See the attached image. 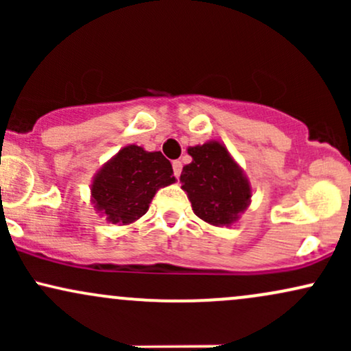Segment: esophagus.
<instances>
[{
  "label": "esophagus",
  "mask_w": 351,
  "mask_h": 351,
  "mask_svg": "<svg viewBox=\"0 0 351 351\" xmlns=\"http://www.w3.org/2000/svg\"><path fill=\"white\" fill-rule=\"evenodd\" d=\"M181 168H183V165H181L180 160H175V162H173V173H175L176 178H180Z\"/></svg>",
  "instance_id": "obj_1"
}]
</instances>
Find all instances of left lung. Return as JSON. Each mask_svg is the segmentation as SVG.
Instances as JSON below:
<instances>
[{
    "instance_id": "left-lung-1",
    "label": "left lung",
    "mask_w": 351,
    "mask_h": 351,
    "mask_svg": "<svg viewBox=\"0 0 351 351\" xmlns=\"http://www.w3.org/2000/svg\"><path fill=\"white\" fill-rule=\"evenodd\" d=\"M193 162L183 167L181 183L195 215L215 226L232 224L247 208L251 188L226 148L209 142L188 148Z\"/></svg>"
}]
</instances>
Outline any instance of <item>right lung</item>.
<instances>
[{
	"label": "right lung",
	"mask_w": 351,
	"mask_h": 351,
	"mask_svg": "<svg viewBox=\"0 0 351 351\" xmlns=\"http://www.w3.org/2000/svg\"><path fill=\"white\" fill-rule=\"evenodd\" d=\"M175 181L171 163L160 152L128 145L95 176L92 198L110 223H134L147 213L160 188Z\"/></svg>",
	"instance_id": "add662e5"
}]
</instances>
